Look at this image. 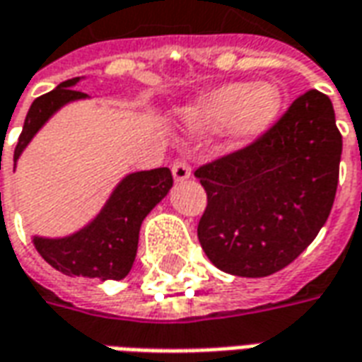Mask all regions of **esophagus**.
Returning <instances> with one entry per match:
<instances>
[{
	"label": "esophagus",
	"mask_w": 362,
	"mask_h": 362,
	"mask_svg": "<svg viewBox=\"0 0 362 362\" xmlns=\"http://www.w3.org/2000/svg\"><path fill=\"white\" fill-rule=\"evenodd\" d=\"M173 176L174 180H186V178H189L192 176V166H189V163L186 160V158H176L173 163Z\"/></svg>",
	"instance_id": "obj_1"
}]
</instances>
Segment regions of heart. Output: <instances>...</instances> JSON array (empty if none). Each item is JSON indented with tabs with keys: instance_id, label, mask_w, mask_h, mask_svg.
<instances>
[{
	"instance_id": "1",
	"label": "heart",
	"mask_w": 362,
	"mask_h": 362,
	"mask_svg": "<svg viewBox=\"0 0 362 362\" xmlns=\"http://www.w3.org/2000/svg\"><path fill=\"white\" fill-rule=\"evenodd\" d=\"M283 95L273 83H230L211 90L186 108V118L197 127L227 124L236 139H252L279 116Z\"/></svg>"
}]
</instances>
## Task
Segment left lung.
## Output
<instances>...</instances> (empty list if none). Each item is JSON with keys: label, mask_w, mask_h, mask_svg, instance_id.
Returning <instances> with one entry per match:
<instances>
[{"label": "left lung", "mask_w": 362, "mask_h": 362, "mask_svg": "<svg viewBox=\"0 0 362 362\" xmlns=\"http://www.w3.org/2000/svg\"><path fill=\"white\" fill-rule=\"evenodd\" d=\"M341 145L332 100L310 89L258 139L196 168L207 258L238 277H266L298 258L332 211Z\"/></svg>", "instance_id": "8db88e82"}]
</instances>
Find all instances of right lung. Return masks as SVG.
<instances>
[{"label": "right lung", "instance_id": "right-lung-1", "mask_svg": "<svg viewBox=\"0 0 362 362\" xmlns=\"http://www.w3.org/2000/svg\"><path fill=\"white\" fill-rule=\"evenodd\" d=\"M77 81L79 77L59 83L56 89L38 96L30 104L13 155L15 163L54 112L64 104L87 96L81 90L71 89ZM170 188L173 173L168 168L129 174L112 192L110 199L90 225L66 238L35 236V248L52 267L69 277L124 279L134 266L143 219Z\"/></svg>", "mask_w": 362, "mask_h": 362}]
</instances>
